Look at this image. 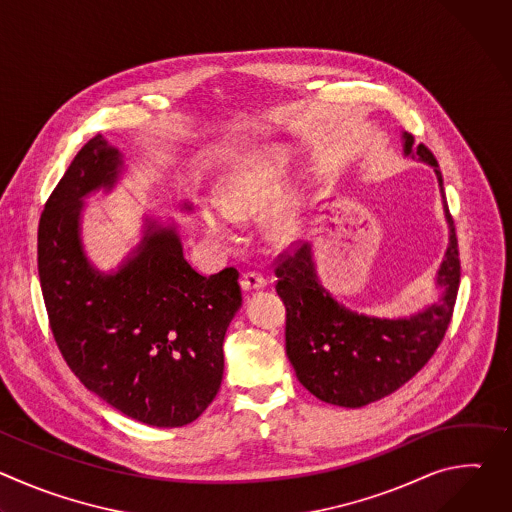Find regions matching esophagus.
I'll return each instance as SVG.
<instances>
[{
	"label": "esophagus",
	"mask_w": 512,
	"mask_h": 512,
	"mask_svg": "<svg viewBox=\"0 0 512 512\" xmlns=\"http://www.w3.org/2000/svg\"><path fill=\"white\" fill-rule=\"evenodd\" d=\"M241 285L245 291H253V289H261L267 285V277L257 273V271H247L243 273V279H241Z\"/></svg>",
	"instance_id": "esophagus-1"
}]
</instances>
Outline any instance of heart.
<instances>
[{
  "label": "heart",
  "instance_id": "b5f03b06",
  "mask_svg": "<svg viewBox=\"0 0 512 512\" xmlns=\"http://www.w3.org/2000/svg\"><path fill=\"white\" fill-rule=\"evenodd\" d=\"M289 162L287 150L269 148L239 164L218 188V208L206 204L200 210L206 239L214 245H229L233 241L229 218H253L265 212L283 190ZM265 227L277 245L300 239L304 229L300 194H283L267 212Z\"/></svg>",
  "mask_w": 512,
  "mask_h": 512
}]
</instances>
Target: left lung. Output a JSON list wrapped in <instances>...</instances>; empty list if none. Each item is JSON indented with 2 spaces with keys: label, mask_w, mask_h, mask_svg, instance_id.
<instances>
[{
  "label": "left lung",
  "mask_w": 512,
  "mask_h": 512,
  "mask_svg": "<svg viewBox=\"0 0 512 512\" xmlns=\"http://www.w3.org/2000/svg\"><path fill=\"white\" fill-rule=\"evenodd\" d=\"M405 154L442 172L427 145L405 133ZM450 245L437 271L446 291L440 302L411 318H371L340 306L318 283L310 245L283 251L277 259V294L285 304V352L298 381L320 401L364 407L411 381L442 344L454 316L460 287V251L454 218L446 206Z\"/></svg>",
  "instance_id": "8db88e82"
}]
</instances>
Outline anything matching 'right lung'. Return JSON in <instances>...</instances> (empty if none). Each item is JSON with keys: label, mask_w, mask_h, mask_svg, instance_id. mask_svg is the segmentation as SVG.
<instances>
[{"label": "right lung", "mask_w": 512, "mask_h": 512, "mask_svg": "<svg viewBox=\"0 0 512 512\" xmlns=\"http://www.w3.org/2000/svg\"><path fill=\"white\" fill-rule=\"evenodd\" d=\"M119 168V152L97 135L44 204L38 273L48 324L89 391L145 425L182 427L221 389L223 340L243 302L239 271L200 275L176 229L156 225L115 275L95 271L81 249L79 214L83 198L111 188Z\"/></svg>", "instance_id": "right-lung-1"}]
</instances>
